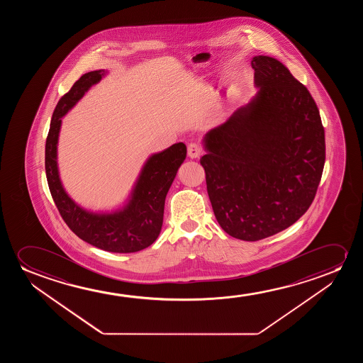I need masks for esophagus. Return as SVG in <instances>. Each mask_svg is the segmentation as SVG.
<instances>
[{
	"label": "esophagus",
	"instance_id": "34e87169",
	"mask_svg": "<svg viewBox=\"0 0 363 363\" xmlns=\"http://www.w3.org/2000/svg\"><path fill=\"white\" fill-rule=\"evenodd\" d=\"M187 152H189L191 159H197L202 154V147L197 143H191V144H189V147H187Z\"/></svg>",
	"mask_w": 363,
	"mask_h": 363
}]
</instances>
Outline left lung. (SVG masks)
<instances>
[{
	"label": "left lung",
	"instance_id": "8db88e82",
	"mask_svg": "<svg viewBox=\"0 0 363 363\" xmlns=\"http://www.w3.org/2000/svg\"><path fill=\"white\" fill-rule=\"evenodd\" d=\"M252 68L257 94L204 135L201 159L219 225L247 242L295 223L325 164V130L306 86L273 57H254Z\"/></svg>",
	"mask_w": 363,
	"mask_h": 363
}]
</instances>
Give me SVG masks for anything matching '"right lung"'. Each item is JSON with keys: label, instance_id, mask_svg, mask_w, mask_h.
I'll list each match as a JSON object with an SVG mask.
<instances>
[{"label": "right lung", "instance_id": "obj_1", "mask_svg": "<svg viewBox=\"0 0 363 363\" xmlns=\"http://www.w3.org/2000/svg\"><path fill=\"white\" fill-rule=\"evenodd\" d=\"M106 73L105 69L85 73L58 101L45 141V174L62 218L80 239L111 253H135L150 247L159 237L164 222V199L186 159L187 149L184 143H177L151 155L140 171L129 199L120 208L93 212L74 202L62 184L57 162L62 118Z\"/></svg>", "mask_w": 363, "mask_h": 363}]
</instances>
